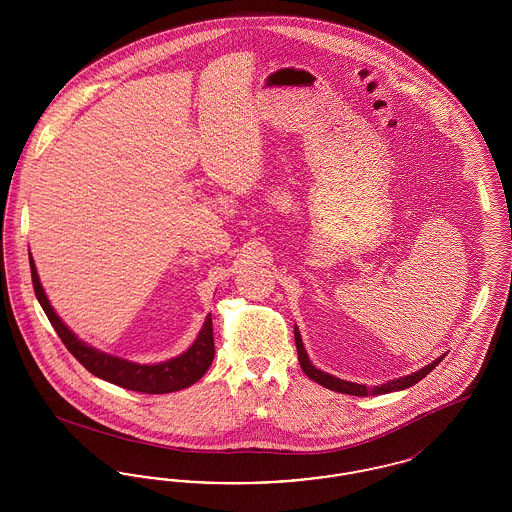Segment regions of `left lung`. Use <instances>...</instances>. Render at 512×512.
<instances>
[{"mask_svg": "<svg viewBox=\"0 0 512 512\" xmlns=\"http://www.w3.org/2000/svg\"><path fill=\"white\" fill-rule=\"evenodd\" d=\"M293 334H295V347H297L299 365H301L303 372H305L311 380H315V382L320 384L322 388L338 391V393H347V395H357V397H366V395H382V393H391V391L407 390V388L414 386L416 382H420L426 374H430V372H432V370L441 363V359L445 357V355H441V357H438L434 363L422 366L420 370H416V372L409 374V376L395 378V380H390V382H386V384H382V386L366 388L363 384L345 382V380H340V378H336V376H332V374H328V372L318 370L317 366H313V363L309 361L307 351H305V345H303V341H301V336H299V330H297V328L293 330Z\"/></svg>", "mask_w": 512, "mask_h": 512, "instance_id": "8db88e82", "label": "left lung"}]
</instances>
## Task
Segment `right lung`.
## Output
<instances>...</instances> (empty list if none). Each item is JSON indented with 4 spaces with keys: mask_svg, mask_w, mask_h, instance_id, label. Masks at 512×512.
<instances>
[{
    "mask_svg": "<svg viewBox=\"0 0 512 512\" xmlns=\"http://www.w3.org/2000/svg\"><path fill=\"white\" fill-rule=\"evenodd\" d=\"M30 272H32V286L36 297L49 318L51 326L55 328L57 336L65 343V347L73 353L74 359L84 366L88 372L98 376L105 382L121 386L124 390L140 391V393H171V391L184 390L195 384L213 363L215 359V340H213V320L207 315L203 328L199 330L197 340L192 343L188 351L182 355L169 359L159 365H138L130 363L121 357L107 355L96 347L78 340L69 326L57 317L53 311L48 295L44 292L34 259L30 255Z\"/></svg>",
    "mask_w": 512,
    "mask_h": 512,
    "instance_id": "obj_1",
    "label": "right lung"
}]
</instances>
